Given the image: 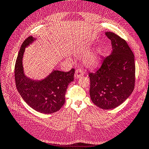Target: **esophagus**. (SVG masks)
<instances>
[{
  "mask_svg": "<svg viewBox=\"0 0 149 149\" xmlns=\"http://www.w3.org/2000/svg\"><path fill=\"white\" fill-rule=\"evenodd\" d=\"M84 75V72L82 69L77 68L76 70H75V78H79L81 76H83Z\"/></svg>",
  "mask_w": 149,
  "mask_h": 149,
  "instance_id": "34e87169",
  "label": "esophagus"
}]
</instances>
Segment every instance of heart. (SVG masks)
<instances>
[{
  "instance_id": "1",
  "label": "heart",
  "mask_w": 149,
  "mask_h": 149,
  "mask_svg": "<svg viewBox=\"0 0 149 149\" xmlns=\"http://www.w3.org/2000/svg\"><path fill=\"white\" fill-rule=\"evenodd\" d=\"M90 49V45L82 46L79 50V54L81 55H84ZM101 59V53L99 50L95 49L91 50L85 58V63L88 67L90 68H96L99 65Z\"/></svg>"
}]
</instances>
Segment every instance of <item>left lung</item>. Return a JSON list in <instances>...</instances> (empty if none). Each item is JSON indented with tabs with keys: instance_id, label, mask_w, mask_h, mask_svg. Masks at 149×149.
<instances>
[{
	"instance_id": "left-lung-1",
	"label": "left lung",
	"mask_w": 149,
	"mask_h": 149,
	"mask_svg": "<svg viewBox=\"0 0 149 149\" xmlns=\"http://www.w3.org/2000/svg\"><path fill=\"white\" fill-rule=\"evenodd\" d=\"M112 52L95 73H89L91 101L101 109H114L131 95L135 83L134 56L125 40L106 32Z\"/></svg>"
}]
</instances>
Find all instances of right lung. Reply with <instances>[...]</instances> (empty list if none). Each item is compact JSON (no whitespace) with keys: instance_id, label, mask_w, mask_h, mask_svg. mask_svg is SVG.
Returning <instances> with one entry per match:
<instances>
[{"instance_id":"obj_1","label":"right lung","mask_w":149,"mask_h":149,"mask_svg":"<svg viewBox=\"0 0 149 149\" xmlns=\"http://www.w3.org/2000/svg\"><path fill=\"white\" fill-rule=\"evenodd\" d=\"M36 38L29 36L19 50L15 66L16 86L22 99L36 111L50 114L58 111L65 102V93L70 83L74 81L75 70L65 72L54 70L43 79L33 80L24 74L22 59L27 46Z\"/></svg>"}]
</instances>
